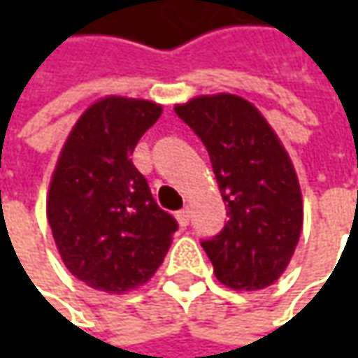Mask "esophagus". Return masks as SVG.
I'll use <instances>...</instances> for the list:
<instances>
[{
    "label": "esophagus",
    "mask_w": 358,
    "mask_h": 358,
    "mask_svg": "<svg viewBox=\"0 0 358 358\" xmlns=\"http://www.w3.org/2000/svg\"><path fill=\"white\" fill-rule=\"evenodd\" d=\"M177 221H179V225L181 227H187L189 225V209H181V211H177Z\"/></svg>",
    "instance_id": "1"
}]
</instances>
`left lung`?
<instances>
[{
	"label": "left lung",
	"mask_w": 358,
	"mask_h": 358,
	"mask_svg": "<svg viewBox=\"0 0 358 358\" xmlns=\"http://www.w3.org/2000/svg\"><path fill=\"white\" fill-rule=\"evenodd\" d=\"M175 113L205 145L227 203L225 227L201 241L215 277L237 291L265 289L289 265L303 227L291 159L265 117L237 95H203Z\"/></svg>",
	"instance_id": "obj_1"
}]
</instances>
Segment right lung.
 Returning a JSON list of instances; mask_svg holds the SVG:
<instances>
[{
  "label": "right lung",
  "mask_w": 358,
  "mask_h": 358,
  "mask_svg": "<svg viewBox=\"0 0 358 358\" xmlns=\"http://www.w3.org/2000/svg\"><path fill=\"white\" fill-rule=\"evenodd\" d=\"M159 115L151 101L105 97L79 117L63 145L48 221L65 267L91 289L125 293L149 281L179 227L131 159Z\"/></svg>",
  "instance_id": "obj_1"
}]
</instances>
